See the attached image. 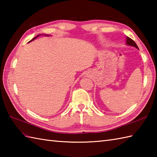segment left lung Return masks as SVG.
<instances>
[{
  "label": "left lung",
  "mask_w": 157,
  "mask_h": 157,
  "mask_svg": "<svg viewBox=\"0 0 157 157\" xmlns=\"http://www.w3.org/2000/svg\"><path fill=\"white\" fill-rule=\"evenodd\" d=\"M126 44L129 45V46H134V47H136V48H138L137 44H136V42L133 40L132 39H131L129 37H127V39H126Z\"/></svg>",
  "instance_id": "1"
}]
</instances>
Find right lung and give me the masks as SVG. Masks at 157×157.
<instances>
[{"label": "right lung", "mask_w": 157, "mask_h": 157, "mask_svg": "<svg viewBox=\"0 0 157 157\" xmlns=\"http://www.w3.org/2000/svg\"><path fill=\"white\" fill-rule=\"evenodd\" d=\"M40 35H38L37 36H36V37H35V38H33L32 40H30V41H29V42H31V41H32V40H34V39H36V38H37V37H38V36H39Z\"/></svg>", "instance_id": "add662e5"}]
</instances>
